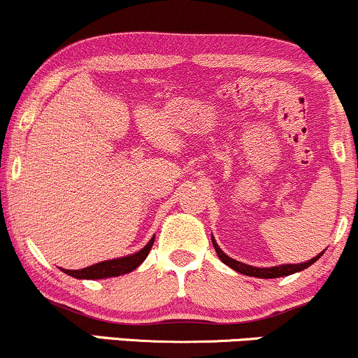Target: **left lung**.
Masks as SVG:
<instances>
[{"mask_svg":"<svg viewBox=\"0 0 358 358\" xmlns=\"http://www.w3.org/2000/svg\"><path fill=\"white\" fill-rule=\"evenodd\" d=\"M212 244H213V249H215L217 256L220 257V261L224 262V264H227L229 268L237 271V273L241 274H245V276H252V278H261V279H273V278H282V276H289V274H294V273H299V271L310 268L313 262L318 261L320 257L323 256V252H320L318 256L310 259V261L306 262H299V264H279V266H273V268H256V266H249V264H244V262L241 261H236V259L229 257L227 254L224 252L219 248V244H217L215 237L212 236Z\"/></svg>","mask_w":358,"mask_h":358,"instance_id":"obj_1","label":"left lung"}]
</instances>
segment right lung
Listing matches in <instances>:
<instances>
[{"label": "right lung", "mask_w": 358, "mask_h": 358, "mask_svg": "<svg viewBox=\"0 0 358 358\" xmlns=\"http://www.w3.org/2000/svg\"><path fill=\"white\" fill-rule=\"evenodd\" d=\"M153 242H155V236L151 237V241L148 242L145 248L139 249L138 252L129 254V256L108 259V261L97 262V264H92L84 269H77V271L62 269V271L76 279H106V278L122 276V274H127L131 273V271L136 269L138 266L145 261L148 254H150V249L151 245H153Z\"/></svg>", "instance_id": "obj_1"}]
</instances>
